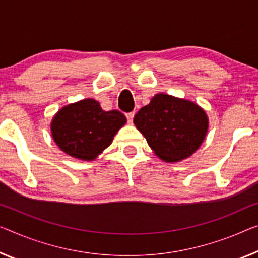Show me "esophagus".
I'll return each mask as SVG.
<instances>
[{"instance_id":"esophagus-1","label":"esophagus","mask_w":258,"mask_h":258,"mask_svg":"<svg viewBox=\"0 0 258 258\" xmlns=\"http://www.w3.org/2000/svg\"><path fill=\"white\" fill-rule=\"evenodd\" d=\"M125 116H126V120H128L129 123H133V120H134V116H135V112L126 113Z\"/></svg>"}]
</instances>
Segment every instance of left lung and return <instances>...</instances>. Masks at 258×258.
<instances>
[{
	"instance_id": "obj_1",
	"label": "left lung",
	"mask_w": 258,
	"mask_h": 258,
	"mask_svg": "<svg viewBox=\"0 0 258 258\" xmlns=\"http://www.w3.org/2000/svg\"><path fill=\"white\" fill-rule=\"evenodd\" d=\"M150 148L164 161L183 160L200 148L207 136L209 120L195 102L169 94H156L134 117Z\"/></svg>"
}]
</instances>
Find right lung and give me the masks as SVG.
<instances>
[{
    "label": "right lung",
    "mask_w": 258,
    "mask_h": 258,
    "mask_svg": "<svg viewBox=\"0 0 258 258\" xmlns=\"http://www.w3.org/2000/svg\"><path fill=\"white\" fill-rule=\"evenodd\" d=\"M118 110L105 112L94 99L64 106L50 123L51 136L63 152L81 160H94L125 124Z\"/></svg>",
    "instance_id": "obj_1"
}]
</instances>
